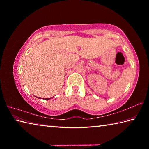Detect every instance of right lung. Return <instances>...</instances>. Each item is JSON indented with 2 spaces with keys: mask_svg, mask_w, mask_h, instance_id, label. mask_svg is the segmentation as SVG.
Here are the masks:
<instances>
[{
  "mask_svg": "<svg viewBox=\"0 0 149 149\" xmlns=\"http://www.w3.org/2000/svg\"><path fill=\"white\" fill-rule=\"evenodd\" d=\"M38 99H40V97H38ZM50 98H49V99H45V100H50Z\"/></svg>",
  "mask_w": 149,
  "mask_h": 149,
  "instance_id": "right-lung-1",
  "label": "right lung"
}]
</instances>
